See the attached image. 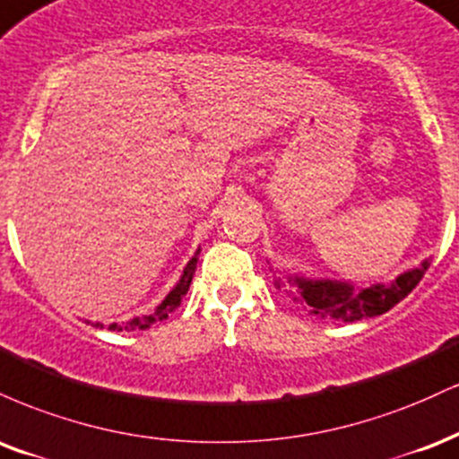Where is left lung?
Segmentation results:
<instances>
[{
    "label": "left lung",
    "instance_id": "left-lung-1",
    "mask_svg": "<svg viewBox=\"0 0 459 459\" xmlns=\"http://www.w3.org/2000/svg\"><path fill=\"white\" fill-rule=\"evenodd\" d=\"M429 262L425 260L419 268L400 274L391 283H376L371 288L354 290L350 283L317 281L305 277H274V288L283 290L296 305L309 311V316L328 317L337 322H357L360 317L382 316L393 309L400 300L417 288Z\"/></svg>",
    "mask_w": 459,
    "mask_h": 459
}]
</instances>
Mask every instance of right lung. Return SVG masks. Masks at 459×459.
Returning <instances> with one entry per match:
<instances>
[{
  "label": "right lung",
  "mask_w": 459,
  "mask_h": 459,
  "mask_svg": "<svg viewBox=\"0 0 459 459\" xmlns=\"http://www.w3.org/2000/svg\"><path fill=\"white\" fill-rule=\"evenodd\" d=\"M197 255H199V249H197L195 255L191 257V262L186 264L185 273H182L180 281L176 283V288L165 296L163 303L156 307L152 314L143 316V317H133V320L126 322V325H124V326L111 325L109 326L111 331H122V328H126V331H134V328H139V331H145V328H150L152 325H156V322L165 320V317L169 316L171 311H176V307H180L182 299H185V294L188 292V285H191V281H193V274H195V266H197ZM96 326L102 328V325H99V322H96Z\"/></svg>",
  "instance_id": "obj_1"
}]
</instances>
